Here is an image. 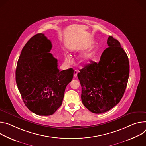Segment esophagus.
<instances>
[{"instance_id":"obj_1","label":"esophagus","mask_w":146,"mask_h":146,"mask_svg":"<svg viewBox=\"0 0 146 146\" xmlns=\"http://www.w3.org/2000/svg\"><path fill=\"white\" fill-rule=\"evenodd\" d=\"M77 74H78V71L77 70H75L74 72V78H76L77 76Z\"/></svg>"}]
</instances>
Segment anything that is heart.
I'll list each match as a JSON object with an SVG mask.
<instances>
[{
	"instance_id": "obj_1",
	"label": "heart",
	"mask_w": 146,
	"mask_h": 146,
	"mask_svg": "<svg viewBox=\"0 0 146 146\" xmlns=\"http://www.w3.org/2000/svg\"><path fill=\"white\" fill-rule=\"evenodd\" d=\"M92 57V54L90 52H86L80 55L79 57V60L80 62H86L89 61ZM64 61L67 64H70L72 61V58L70 55L68 54H66L64 55Z\"/></svg>"
}]
</instances>
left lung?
Segmentation results:
<instances>
[{"mask_svg": "<svg viewBox=\"0 0 146 146\" xmlns=\"http://www.w3.org/2000/svg\"><path fill=\"white\" fill-rule=\"evenodd\" d=\"M107 43L99 62L92 61L78 74L82 103L95 114L106 112L120 102L129 75L128 57L119 41L110 36Z\"/></svg>", "mask_w": 146, "mask_h": 146, "instance_id": "left-lung-1", "label": "left lung"}]
</instances>
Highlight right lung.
<instances>
[{"mask_svg":"<svg viewBox=\"0 0 146 146\" xmlns=\"http://www.w3.org/2000/svg\"><path fill=\"white\" fill-rule=\"evenodd\" d=\"M52 47L44 34L34 35L23 47L15 70L25 105L38 115H51L57 111L74 75L72 68L59 71L57 60L49 53Z\"/></svg>","mask_w":146,"mask_h":146,"instance_id":"add662e5","label":"right lung"}]
</instances>
